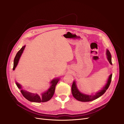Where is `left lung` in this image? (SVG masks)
Listing matches in <instances>:
<instances>
[{"instance_id":"obj_1","label":"left lung","mask_w":124,"mask_h":124,"mask_svg":"<svg viewBox=\"0 0 124 124\" xmlns=\"http://www.w3.org/2000/svg\"><path fill=\"white\" fill-rule=\"evenodd\" d=\"M106 54L107 55V58L108 61H109V63L112 65V64L111 62V55L108 49L107 50ZM112 76V74L109 75L107 81V83L105 84V85L103 87V88L101 90H100L97 93H95V94H91V95H87V94H85L81 93L78 89L77 86L76 85V81H74L72 86V93L73 96L77 100L80 101H83V102L90 101L98 99V98L102 96L108 88L110 85V84L111 83Z\"/></svg>"}]
</instances>
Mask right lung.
<instances>
[{
  "instance_id": "1",
  "label": "right lung",
  "mask_w": 124,
  "mask_h": 124,
  "mask_svg": "<svg viewBox=\"0 0 124 124\" xmlns=\"http://www.w3.org/2000/svg\"><path fill=\"white\" fill-rule=\"evenodd\" d=\"M25 46H23L22 47V48L17 52V54L14 60V66L13 69L14 70H15V68H16V66L17 65V64L19 63V60L25 48ZM59 78H56L52 79L50 83L51 84V85L49 87V88L47 90V91L42 93L41 95L32 93L31 92H29L27 91H25L23 89L22 86L21 84H20L19 83H18L16 82V84L17 87H18L19 89L21 90V92L23 94V96L27 100L32 102H46L48 101L51 99L52 96H54L55 92V86L57 84L58 82L59 81Z\"/></svg>"
}]
</instances>
